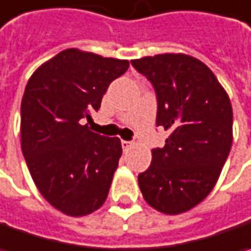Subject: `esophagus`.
I'll return each mask as SVG.
<instances>
[{"instance_id":"esophagus-1","label":"esophagus","mask_w":251,"mask_h":251,"mask_svg":"<svg viewBox=\"0 0 251 251\" xmlns=\"http://www.w3.org/2000/svg\"><path fill=\"white\" fill-rule=\"evenodd\" d=\"M131 145H132L131 141H124V140L121 141V147H123V151H128V150L131 148Z\"/></svg>"}]
</instances>
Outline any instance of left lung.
<instances>
[{"mask_svg": "<svg viewBox=\"0 0 251 251\" xmlns=\"http://www.w3.org/2000/svg\"><path fill=\"white\" fill-rule=\"evenodd\" d=\"M157 96V127L169 132L138 175L148 205L178 215L202 202L219 178L232 148L229 96L205 63L182 53L131 60Z\"/></svg>", "mask_w": 251, "mask_h": 251, "instance_id": "obj_1", "label": "left lung"}]
</instances>
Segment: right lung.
Returning a JSON list of instances; mask_svg holds the SVG:
<instances>
[{
  "mask_svg": "<svg viewBox=\"0 0 251 251\" xmlns=\"http://www.w3.org/2000/svg\"><path fill=\"white\" fill-rule=\"evenodd\" d=\"M128 60L66 49L28 80L21 103V147L45 199L69 216H84L104 203L119 167L117 137L89 131L110 83Z\"/></svg>",
  "mask_w": 251,
  "mask_h": 251,
  "instance_id": "add662e5",
  "label": "right lung"
}]
</instances>
